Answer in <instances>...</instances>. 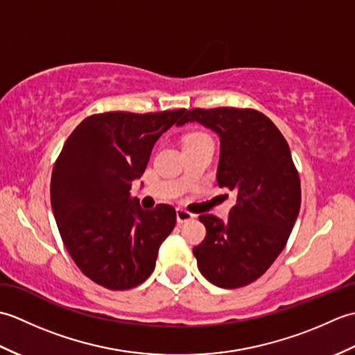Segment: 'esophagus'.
<instances>
[{"instance_id": "obj_1", "label": "esophagus", "mask_w": 355, "mask_h": 355, "mask_svg": "<svg viewBox=\"0 0 355 355\" xmlns=\"http://www.w3.org/2000/svg\"><path fill=\"white\" fill-rule=\"evenodd\" d=\"M193 218H195V215L191 214V212H187V210H184V209H177V221H178L180 224L191 221V220H193Z\"/></svg>"}]
</instances>
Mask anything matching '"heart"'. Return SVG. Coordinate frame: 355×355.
Listing matches in <instances>:
<instances>
[{"instance_id": "b5f03b06", "label": "heart", "mask_w": 355, "mask_h": 355, "mask_svg": "<svg viewBox=\"0 0 355 355\" xmlns=\"http://www.w3.org/2000/svg\"><path fill=\"white\" fill-rule=\"evenodd\" d=\"M205 139H210V137L205 132H192V134L187 135L184 141H195V140H205Z\"/></svg>"}]
</instances>
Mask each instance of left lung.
<instances>
[{
	"label": "left lung",
	"mask_w": 355,
	"mask_h": 355,
	"mask_svg": "<svg viewBox=\"0 0 355 355\" xmlns=\"http://www.w3.org/2000/svg\"><path fill=\"white\" fill-rule=\"evenodd\" d=\"M198 122L220 135L218 186L236 193L227 221L200 215L206 238L193 254L201 275L221 288L254 282L275 262L296 223L300 178L288 143L252 108H193L177 122Z\"/></svg>",
	"instance_id": "left-lung-1"
}]
</instances>
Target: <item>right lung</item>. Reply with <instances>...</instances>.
I'll return each mask as SVG.
<instances>
[{
  "label": "right lung",
  "mask_w": 355,
  "mask_h": 355,
  "mask_svg": "<svg viewBox=\"0 0 355 355\" xmlns=\"http://www.w3.org/2000/svg\"><path fill=\"white\" fill-rule=\"evenodd\" d=\"M186 110L93 114L78 125L53 166L50 198L64 245L79 270L108 290H130L155 268L175 227L169 205L145 210L131 186L154 143Z\"/></svg>",
  "instance_id": "obj_1"
}]
</instances>
